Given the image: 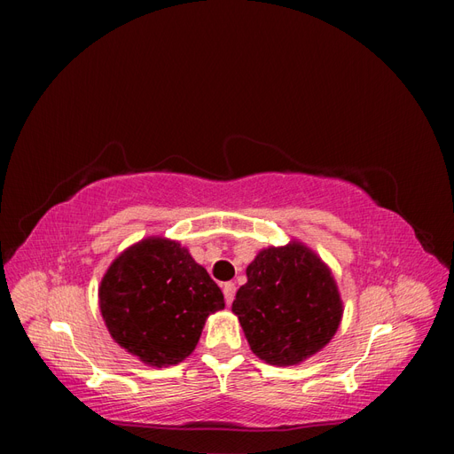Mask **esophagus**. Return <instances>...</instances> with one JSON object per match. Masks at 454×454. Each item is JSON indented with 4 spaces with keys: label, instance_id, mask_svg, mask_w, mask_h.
<instances>
[{
    "label": "esophagus",
    "instance_id": "34e87169",
    "mask_svg": "<svg viewBox=\"0 0 454 454\" xmlns=\"http://www.w3.org/2000/svg\"><path fill=\"white\" fill-rule=\"evenodd\" d=\"M235 294H237V286L232 282H225L223 284V295H225V303L231 305L232 299H235Z\"/></svg>",
    "mask_w": 454,
    "mask_h": 454
}]
</instances>
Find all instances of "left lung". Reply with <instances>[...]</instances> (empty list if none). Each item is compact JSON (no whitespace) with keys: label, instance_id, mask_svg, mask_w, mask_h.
Listing matches in <instances>:
<instances>
[{"label":"left lung","instance_id":"obj_1","mask_svg":"<svg viewBox=\"0 0 454 454\" xmlns=\"http://www.w3.org/2000/svg\"><path fill=\"white\" fill-rule=\"evenodd\" d=\"M232 301L250 348L270 365H294L322 350L342 316L337 284L301 242L267 248L246 269Z\"/></svg>","mask_w":454,"mask_h":454}]
</instances>
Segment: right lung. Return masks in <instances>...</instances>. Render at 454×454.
<instances>
[{
  "label": "right lung",
  "mask_w": 454,
  "mask_h": 454,
  "mask_svg": "<svg viewBox=\"0 0 454 454\" xmlns=\"http://www.w3.org/2000/svg\"><path fill=\"white\" fill-rule=\"evenodd\" d=\"M98 297L109 335L153 367L185 360L206 318L225 307L206 269L180 244L159 237L122 252L104 274Z\"/></svg>",
  "instance_id": "add662e5"
}]
</instances>
